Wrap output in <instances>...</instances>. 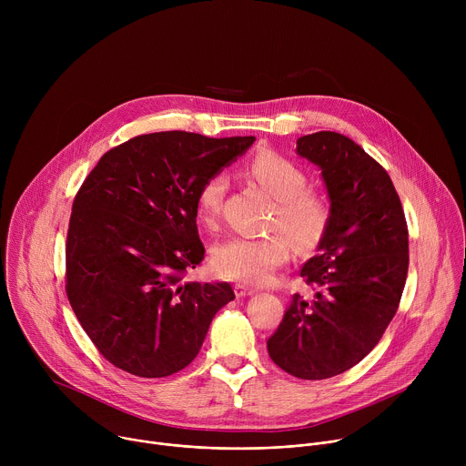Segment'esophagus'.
Wrapping results in <instances>:
<instances>
[{
	"mask_svg": "<svg viewBox=\"0 0 466 466\" xmlns=\"http://www.w3.org/2000/svg\"><path fill=\"white\" fill-rule=\"evenodd\" d=\"M234 293H236L238 299H243V297L254 295L256 289H252V288H248V286H245V284H236V286H234Z\"/></svg>",
	"mask_w": 466,
	"mask_h": 466,
	"instance_id": "obj_1",
	"label": "esophagus"
}]
</instances>
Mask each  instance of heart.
<instances>
[{
  "mask_svg": "<svg viewBox=\"0 0 466 466\" xmlns=\"http://www.w3.org/2000/svg\"><path fill=\"white\" fill-rule=\"evenodd\" d=\"M247 175L277 198L273 225L282 228L302 250L313 248L329 223L326 198L306 189L308 177L293 160L273 153H258L247 166ZM227 182L221 175L210 177L195 197L197 218L205 227H216ZM291 258V241L284 234L265 238H230L212 252L214 271L241 284H265Z\"/></svg>",
  "mask_w": 466,
  "mask_h": 466,
  "instance_id": "obj_1",
  "label": "heart"
}]
</instances>
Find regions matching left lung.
I'll return each instance as SVG.
<instances>
[{
    "label": "left lung",
    "instance_id": "left-lung-1",
    "mask_svg": "<svg viewBox=\"0 0 466 466\" xmlns=\"http://www.w3.org/2000/svg\"><path fill=\"white\" fill-rule=\"evenodd\" d=\"M297 155L320 169L329 223L300 271L315 293L293 295L268 350L291 376L324 380L360 363L394 317L410 265L408 225L387 171L349 137L315 132L297 140Z\"/></svg>",
    "mask_w": 466,
    "mask_h": 466
}]
</instances>
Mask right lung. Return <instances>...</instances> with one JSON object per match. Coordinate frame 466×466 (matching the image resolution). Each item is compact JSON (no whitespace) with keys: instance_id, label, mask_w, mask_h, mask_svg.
<instances>
[{"instance_id":"add662e5","label":"right lung","mask_w":466,"mask_h":466,"mask_svg":"<svg viewBox=\"0 0 466 466\" xmlns=\"http://www.w3.org/2000/svg\"><path fill=\"white\" fill-rule=\"evenodd\" d=\"M167 130L101 157L83 182L66 241V293L97 350L117 369L164 378L187 367L230 284L180 282L205 259L195 197L254 144Z\"/></svg>"}]
</instances>
